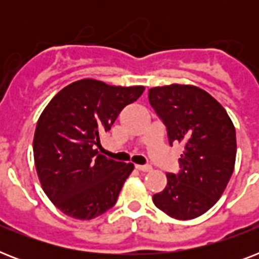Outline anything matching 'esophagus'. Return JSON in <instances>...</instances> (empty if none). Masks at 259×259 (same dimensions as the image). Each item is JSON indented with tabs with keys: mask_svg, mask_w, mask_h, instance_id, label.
<instances>
[{
	"mask_svg": "<svg viewBox=\"0 0 259 259\" xmlns=\"http://www.w3.org/2000/svg\"><path fill=\"white\" fill-rule=\"evenodd\" d=\"M136 169L141 170V172H149V170H152V166L150 165H136Z\"/></svg>",
	"mask_w": 259,
	"mask_h": 259,
	"instance_id": "34e87169",
	"label": "esophagus"
}]
</instances>
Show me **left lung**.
I'll use <instances>...</instances> for the list:
<instances>
[{
    "instance_id": "left-lung-1",
    "label": "left lung",
    "mask_w": 259,
    "mask_h": 259,
    "mask_svg": "<svg viewBox=\"0 0 259 259\" xmlns=\"http://www.w3.org/2000/svg\"><path fill=\"white\" fill-rule=\"evenodd\" d=\"M149 103L165 123L169 144H181L180 172L166 173L154 205L179 221L200 217L225 192L237 156L235 127L225 107L189 84L149 90Z\"/></svg>"
}]
</instances>
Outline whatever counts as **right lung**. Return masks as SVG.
I'll return each mask as SVG.
<instances>
[{"instance_id":"right-lung-1","label":"right lung","mask_w":259,"mask_h":259,"mask_svg":"<svg viewBox=\"0 0 259 259\" xmlns=\"http://www.w3.org/2000/svg\"><path fill=\"white\" fill-rule=\"evenodd\" d=\"M144 90L80 79L42 110L33 137L34 165L42 191L63 213L90 221L115 204L134 165L105 157L97 146Z\"/></svg>"}]
</instances>
